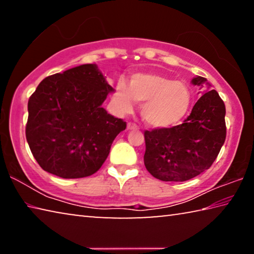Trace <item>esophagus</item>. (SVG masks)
I'll return each instance as SVG.
<instances>
[{
	"mask_svg": "<svg viewBox=\"0 0 254 254\" xmlns=\"http://www.w3.org/2000/svg\"><path fill=\"white\" fill-rule=\"evenodd\" d=\"M127 130H137V128H139L136 124H134V123H127Z\"/></svg>",
	"mask_w": 254,
	"mask_h": 254,
	"instance_id": "esophagus-1",
	"label": "esophagus"
}]
</instances>
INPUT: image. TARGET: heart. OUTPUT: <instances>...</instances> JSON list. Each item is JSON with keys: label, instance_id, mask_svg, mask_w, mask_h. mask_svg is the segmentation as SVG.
<instances>
[{"label": "heart", "instance_id": "1", "mask_svg": "<svg viewBox=\"0 0 254 254\" xmlns=\"http://www.w3.org/2000/svg\"><path fill=\"white\" fill-rule=\"evenodd\" d=\"M113 101L123 113H128L133 102L141 105V117L149 127H170L182 121L190 106L188 86L156 72H137L131 76L128 85L119 81Z\"/></svg>", "mask_w": 254, "mask_h": 254}]
</instances>
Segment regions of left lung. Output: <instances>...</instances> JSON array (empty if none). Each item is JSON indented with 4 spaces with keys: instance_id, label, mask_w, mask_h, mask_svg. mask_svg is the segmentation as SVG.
Segmentation results:
<instances>
[{
    "instance_id": "8db88e82",
    "label": "left lung",
    "mask_w": 254,
    "mask_h": 254,
    "mask_svg": "<svg viewBox=\"0 0 254 254\" xmlns=\"http://www.w3.org/2000/svg\"><path fill=\"white\" fill-rule=\"evenodd\" d=\"M191 84L210 86L200 76ZM225 137L224 102L215 89L206 91L182 124L144 132V166L162 182H186L213 165Z\"/></svg>"
}]
</instances>
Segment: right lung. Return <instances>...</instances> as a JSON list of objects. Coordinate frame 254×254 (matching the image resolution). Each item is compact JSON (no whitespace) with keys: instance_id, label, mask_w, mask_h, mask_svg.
<instances>
[{"instance_id":"right-lung-1","label":"right lung","mask_w":254,"mask_h":254,"mask_svg":"<svg viewBox=\"0 0 254 254\" xmlns=\"http://www.w3.org/2000/svg\"><path fill=\"white\" fill-rule=\"evenodd\" d=\"M113 92L95 64L48 76L38 85L28 102L25 136L42 169L74 179L101 168L114 139L127 127L102 107Z\"/></svg>"}]
</instances>
